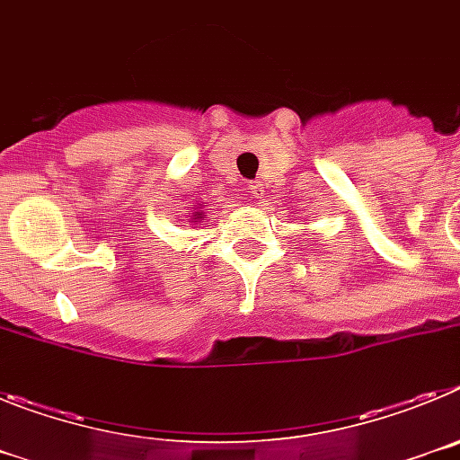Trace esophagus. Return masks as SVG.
Wrapping results in <instances>:
<instances>
[{"mask_svg":"<svg viewBox=\"0 0 460 460\" xmlns=\"http://www.w3.org/2000/svg\"><path fill=\"white\" fill-rule=\"evenodd\" d=\"M246 193H249L251 198H262V195H265V184H262V181H249V184H246Z\"/></svg>","mask_w":460,"mask_h":460,"instance_id":"esophagus-1","label":"esophagus"}]
</instances>
